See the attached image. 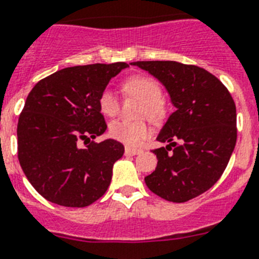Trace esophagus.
Wrapping results in <instances>:
<instances>
[{"mask_svg": "<svg viewBox=\"0 0 259 259\" xmlns=\"http://www.w3.org/2000/svg\"><path fill=\"white\" fill-rule=\"evenodd\" d=\"M141 153H142V150L141 149H136V147H132V146L125 147L126 155H137V154H141Z\"/></svg>", "mask_w": 259, "mask_h": 259, "instance_id": "1", "label": "esophagus"}]
</instances>
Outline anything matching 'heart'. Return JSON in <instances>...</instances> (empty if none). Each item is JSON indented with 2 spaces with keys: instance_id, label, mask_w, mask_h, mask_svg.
I'll list each match as a JSON object with an SVG mask.
<instances>
[{
  "instance_id": "1",
  "label": "heart",
  "mask_w": 259,
  "mask_h": 259,
  "mask_svg": "<svg viewBox=\"0 0 259 259\" xmlns=\"http://www.w3.org/2000/svg\"><path fill=\"white\" fill-rule=\"evenodd\" d=\"M123 89L142 100L143 103L140 110L142 116L149 117L154 121L163 118L164 106L162 103V89L155 80L147 76H132L123 81ZM99 106L101 113L108 117L116 116L119 109L116 95L108 88L104 89L100 95ZM109 134L119 142L136 146L149 137L150 127L143 121L116 119L110 122Z\"/></svg>"
}]
</instances>
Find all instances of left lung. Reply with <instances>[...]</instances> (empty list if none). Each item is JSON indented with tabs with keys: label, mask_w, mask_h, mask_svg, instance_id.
<instances>
[{
	"label": "left lung",
	"mask_w": 259,
	"mask_h": 259,
	"mask_svg": "<svg viewBox=\"0 0 259 259\" xmlns=\"http://www.w3.org/2000/svg\"><path fill=\"white\" fill-rule=\"evenodd\" d=\"M132 64L159 80L175 106L156 137L168 145L153 150L158 164L145 183L162 199L188 201L209 190L227 168L237 141L233 99L216 76L197 66L171 60Z\"/></svg>",
	"instance_id": "obj_1"
}]
</instances>
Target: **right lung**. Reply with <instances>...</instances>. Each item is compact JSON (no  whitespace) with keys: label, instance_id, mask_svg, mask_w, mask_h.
Wrapping results in <instances>:
<instances>
[{"label":"right lung","instance_id":"right-lung-1","mask_svg":"<svg viewBox=\"0 0 259 259\" xmlns=\"http://www.w3.org/2000/svg\"><path fill=\"white\" fill-rule=\"evenodd\" d=\"M127 67L122 62L68 67L38 81L29 93L17 127L18 159L46 200L82 208L106 192L123 145L116 140L87 145L85 140L105 133L99 97Z\"/></svg>","mask_w":259,"mask_h":259}]
</instances>
